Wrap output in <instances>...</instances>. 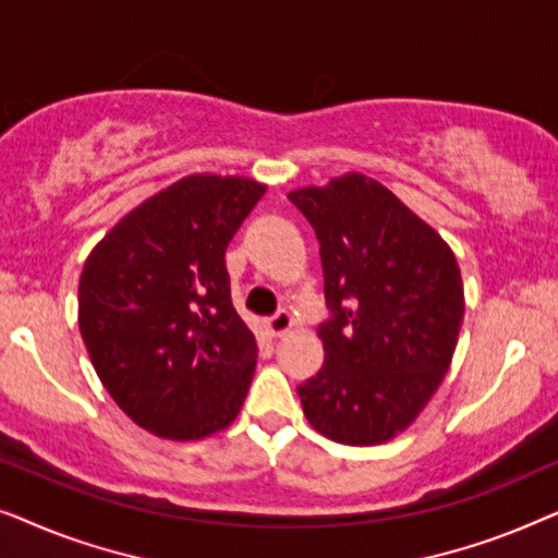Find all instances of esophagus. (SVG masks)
<instances>
[{"instance_id":"34e87169","label":"esophagus","mask_w":558,"mask_h":558,"mask_svg":"<svg viewBox=\"0 0 558 558\" xmlns=\"http://www.w3.org/2000/svg\"><path fill=\"white\" fill-rule=\"evenodd\" d=\"M292 325H294V319H292V315H289V312H277V315L266 319L264 330H266V335H269V338H284V335L292 330Z\"/></svg>"}]
</instances>
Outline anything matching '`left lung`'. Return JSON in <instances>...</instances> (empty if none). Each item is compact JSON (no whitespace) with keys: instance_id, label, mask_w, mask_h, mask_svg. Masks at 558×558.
Here are the masks:
<instances>
[{"instance_id":"8db88e82","label":"left lung","mask_w":558,"mask_h":558,"mask_svg":"<svg viewBox=\"0 0 558 558\" xmlns=\"http://www.w3.org/2000/svg\"><path fill=\"white\" fill-rule=\"evenodd\" d=\"M315 228L332 319L325 363L296 388L307 422L350 447L407 432L445 380L464 289L447 241L386 185L345 172L289 193Z\"/></svg>"}]
</instances>
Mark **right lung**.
I'll use <instances>...</instances> for the list:
<instances>
[{"label":"right lung","instance_id":"obj_1","mask_svg":"<svg viewBox=\"0 0 558 558\" xmlns=\"http://www.w3.org/2000/svg\"><path fill=\"white\" fill-rule=\"evenodd\" d=\"M264 193L239 174H187L86 258L81 338L111 399L155 437L205 439L239 416L256 338L233 310L226 248Z\"/></svg>","mask_w":558,"mask_h":558}]
</instances>
